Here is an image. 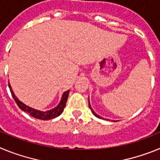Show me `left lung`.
<instances>
[{"label": "left lung", "instance_id": "left-lung-1", "mask_svg": "<svg viewBox=\"0 0 160 160\" xmlns=\"http://www.w3.org/2000/svg\"><path fill=\"white\" fill-rule=\"evenodd\" d=\"M89 107H90V110H91V111H92V113H93V114H94V115H95V116H96V117H97V118H102V117H100V116H99V115H98V114H96V113H95V112H94V111H93V110H92V108H91V107H90V102H89Z\"/></svg>", "mask_w": 160, "mask_h": 160}]
</instances>
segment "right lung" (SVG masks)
I'll return each instance as SVG.
<instances>
[{"label":"right lung","mask_w":160,"mask_h":160,"mask_svg":"<svg viewBox=\"0 0 160 160\" xmlns=\"http://www.w3.org/2000/svg\"><path fill=\"white\" fill-rule=\"evenodd\" d=\"M8 87H9V90H10V92L11 94H12L13 99L15 100L17 105L18 106V107H19L21 110H22V111H25V112L29 114L31 116H32L33 118H38V119H42V120L52 119V118H56V117L59 116V115L63 112V110H64L65 107H66V101H67L68 95H69V92H70V90H66V92H64L60 103H59L58 105L55 107L54 109H52L51 111H46V112H44V111H38V110H35V109H32L31 108V107H28V106L25 105L24 103H22V102L18 100V98L16 97V96L14 95L9 83H8Z\"/></svg>","instance_id":"add662e5"}]
</instances>
